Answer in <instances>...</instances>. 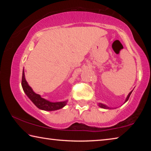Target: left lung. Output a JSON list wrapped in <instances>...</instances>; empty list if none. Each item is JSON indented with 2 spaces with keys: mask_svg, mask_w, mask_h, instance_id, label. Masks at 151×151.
Returning a JSON list of instances; mask_svg holds the SVG:
<instances>
[{
  "mask_svg": "<svg viewBox=\"0 0 151 151\" xmlns=\"http://www.w3.org/2000/svg\"><path fill=\"white\" fill-rule=\"evenodd\" d=\"M132 92V91L131 92V93H129V94H128V96H127V97L126 100H125L124 103H126V102H127L128 100H129V99L130 96H131ZM99 106H100L101 108H103V109H111V108H110V107H109V106H107L106 105H105V104H102V103H99Z\"/></svg>",
  "mask_w": 151,
  "mask_h": 151,
  "instance_id": "obj_1",
  "label": "left lung"
}]
</instances>
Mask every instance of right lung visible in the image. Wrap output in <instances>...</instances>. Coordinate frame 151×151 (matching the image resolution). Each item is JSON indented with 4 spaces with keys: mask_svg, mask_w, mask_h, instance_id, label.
<instances>
[{
    "mask_svg": "<svg viewBox=\"0 0 151 151\" xmlns=\"http://www.w3.org/2000/svg\"><path fill=\"white\" fill-rule=\"evenodd\" d=\"M21 84L22 89H23L25 94H26L27 96L30 99V100L35 104V105L38 107L39 109L44 110V111H56V110H58L63 108V107L66 104V103H67V101L52 103V102H50L49 101H47L46 100V99L42 98L40 94L35 93V92L32 91V88L29 85L26 79H25L24 69L22 70Z\"/></svg>",
    "mask_w": 151,
    "mask_h": 151,
    "instance_id": "right-lung-1",
    "label": "right lung"
}]
</instances>
